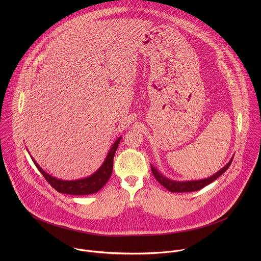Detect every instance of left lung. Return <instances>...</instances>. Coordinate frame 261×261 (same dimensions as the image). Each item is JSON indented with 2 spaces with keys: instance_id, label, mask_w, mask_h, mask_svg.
<instances>
[{
  "instance_id": "8db88e82",
  "label": "left lung",
  "mask_w": 261,
  "mask_h": 261,
  "mask_svg": "<svg viewBox=\"0 0 261 261\" xmlns=\"http://www.w3.org/2000/svg\"><path fill=\"white\" fill-rule=\"evenodd\" d=\"M232 160H233V158L228 162V164H226L223 168L221 170H219L216 174L212 175L209 178L202 179V180H197V181H175V180H172V179H169V178L165 177L152 165H150V169H151V172H152L154 178L156 179V181L162 186L165 187L168 191L173 192V193H187V192L198 191V190L211 184L212 182H214L217 178H219L223 173H225L226 170L230 167V165L232 163Z\"/></svg>"
}]
</instances>
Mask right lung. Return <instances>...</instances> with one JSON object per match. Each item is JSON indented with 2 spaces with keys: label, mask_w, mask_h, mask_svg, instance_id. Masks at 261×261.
Returning a JSON list of instances; mask_svg holds the SVG:
<instances>
[{
  "label": "right lung",
  "mask_w": 261,
  "mask_h": 261,
  "mask_svg": "<svg viewBox=\"0 0 261 261\" xmlns=\"http://www.w3.org/2000/svg\"><path fill=\"white\" fill-rule=\"evenodd\" d=\"M120 140H121V137H119L114 142L112 148L109 150V153H108L105 162L99 167V169L92 175H90L86 178H83V179L71 180V181L57 179V178L53 177L52 175H49L48 173H46L38 165L37 162L33 158H32V161L34 162V164L37 167L38 170L40 171V173L47 180V182L59 193L68 194V195H78V196L79 195H90V194H94V193L98 192L102 187L106 185V183L111 178L112 168H113V156L117 149Z\"/></svg>",
  "instance_id": "1"
}]
</instances>
